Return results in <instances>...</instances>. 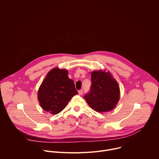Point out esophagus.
Instances as JSON below:
<instances>
[{
  "mask_svg": "<svg viewBox=\"0 0 159 159\" xmlns=\"http://www.w3.org/2000/svg\"><path fill=\"white\" fill-rule=\"evenodd\" d=\"M78 93H79V94L80 96L82 95V94H83V90H79Z\"/></svg>",
  "mask_w": 159,
  "mask_h": 159,
  "instance_id": "34e87169",
  "label": "esophagus"
}]
</instances>
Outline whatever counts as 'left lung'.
I'll return each mask as SVG.
<instances>
[{"label": "left lung", "mask_w": 159, "mask_h": 159, "mask_svg": "<svg viewBox=\"0 0 159 159\" xmlns=\"http://www.w3.org/2000/svg\"><path fill=\"white\" fill-rule=\"evenodd\" d=\"M92 84L84 98L89 106L97 112H104L114 109L119 101L120 90L111 73L103 70L91 73Z\"/></svg>", "instance_id": "1"}]
</instances>
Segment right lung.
Masks as SVG:
<instances>
[{"mask_svg":"<svg viewBox=\"0 0 159 159\" xmlns=\"http://www.w3.org/2000/svg\"><path fill=\"white\" fill-rule=\"evenodd\" d=\"M77 94L74 81L68 77V71L54 68L41 83L38 89V99L44 111L57 115Z\"/></svg>","mask_w":159,"mask_h":159,"instance_id":"add662e5","label":"right lung"}]
</instances>
